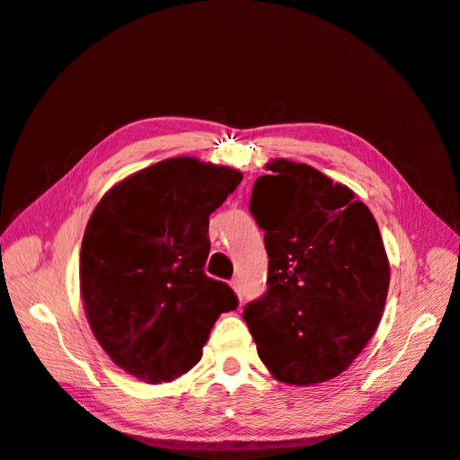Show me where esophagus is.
Segmentation results:
<instances>
[{
    "label": "esophagus",
    "instance_id": "1",
    "mask_svg": "<svg viewBox=\"0 0 460 460\" xmlns=\"http://www.w3.org/2000/svg\"><path fill=\"white\" fill-rule=\"evenodd\" d=\"M232 288L235 291V296H238L240 299H243V286L240 280H232Z\"/></svg>",
    "mask_w": 460,
    "mask_h": 460
}]
</instances>
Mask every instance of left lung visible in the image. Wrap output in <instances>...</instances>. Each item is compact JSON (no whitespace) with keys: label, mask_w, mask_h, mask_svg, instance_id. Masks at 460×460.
<instances>
[{"label":"left lung","mask_w":460,"mask_h":460,"mask_svg":"<svg viewBox=\"0 0 460 460\" xmlns=\"http://www.w3.org/2000/svg\"><path fill=\"white\" fill-rule=\"evenodd\" d=\"M255 180L249 213L264 230L269 289L243 320L276 380L326 382L380 324L389 264L380 228L355 193L303 163L278 159Z\"/></svg>","instance_id":"left-lung-1"}]
</instances>
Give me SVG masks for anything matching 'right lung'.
Here are the masks:
<instances>
[{"instance_id": "right-lung-1", "label": "right lung", "mask_w": 460, "mask_h": 460, "mask_svg": "<svg viewBox=\"0 0 460 460\" xmlns=\"http://www.w3.org/2000/svg\"><path fill=\"white\" fill-rule=\"evenodd\" d=\"M242 172L191 157L166 159L122 180L97 203L80 249V289L95 340L151 384L196 367L218 314L238 307L203 270L208 217Z\"/></svg>"}]
</instances>
